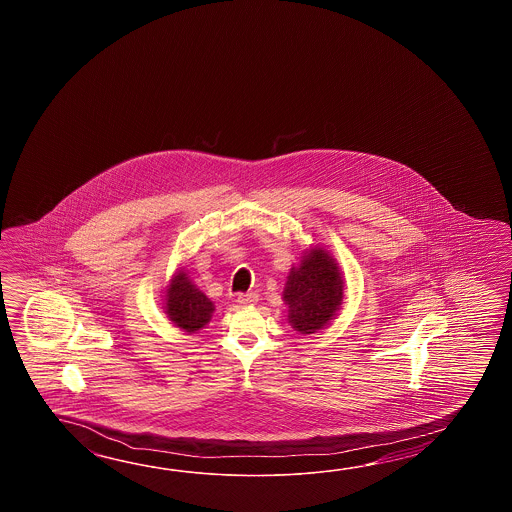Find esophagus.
<instances>
[{
    "instance_id": "obj_1",
    "label": "esophagus",
    "mask_w": 512,
    "mask_h": 512,
    "mask_svg": "<svg viewBox=\"0 0 512 512\" xmlns=\"http://www.w3.org/2000/svg\"><path fill=\"white\" fill-rule=\"evenodd\" d=\"M258 302V294L256 293H241L238 294V304L252 305Z\"/></svg>"
}]
</instances>
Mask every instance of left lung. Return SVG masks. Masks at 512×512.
<instances>
[{
    "instance_id": "left-lung-1",
    "label": "left lung",
    "mask_w": 512,
    "mask_h": 512,
    "mask_svg": "<svg viewBox=\"0 0 512 512\" xmlns=\"http://www.w3.org/2000/svg\"><path fill=\"white\" fill-rule=\"evenodd\" d=\"M342 276L335 260L322 249L307 252L300 267H293L283 291L291 326L311 335L327 326L342 304Z\"/></svg>"
}]
</instances>
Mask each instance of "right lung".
Here are the masks:
<instances>
[{"instance_id":"add662e5","label":"right lung","mask_w":512,"mask_h":512,"mask_svg":"<svg viewBox=\"0 0 512 512\" xmlns=\"http://www.w3.org/2000/svg\"><path fill=\"white\" fill-rule=\"evenodd\" d=\"M166 313L186 333H196L207 324L214 311V304L208 300L205 294L196 289V285L186 278L185 271L172 280V285L166 289Z\"/></svg>"}]
</instances>
